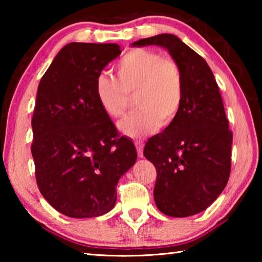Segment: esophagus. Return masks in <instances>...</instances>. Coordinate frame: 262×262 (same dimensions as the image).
I'll return each instance as SVG.
<instances>
[{"mask_svg":"<svg viewBox=\"0 0 262 262\" xmlns=\"http://www.w3.org/2000/svg\"><path fill=\"white\" fill-rule=\"evenodd\" d=\"M135 147L137 150V156H139V158H143V143L142 142H135Z\"/></svg>","mask_w":262,"mask_h":262,"instance_id":"34e87169","label":"esophagus"}]
</instances>
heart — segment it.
Here are the masks:
<instances>
[{
  "instance_id": "heart-1",
  "label": "heart",
  "mask_w": 262,
  "mask_h": 262,
  "mask_svg": "<svg viewBox=\"0 0 262 262\" xmlns=\"http://www.w3.org/2000/svg\"><path fill=\"white\" fill-rule=\"evenodd\" d=\"M118 78L100 73L96 96L100 107L112 119L125 115L132 98L139 110L120 123L123 134L141 139L168 125L179 113L184 99V79L179 64L168 56L145 48L123 55L115 66Z\"/></svg>"
}]
</instances>
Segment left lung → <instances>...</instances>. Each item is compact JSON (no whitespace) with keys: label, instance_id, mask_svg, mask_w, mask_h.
Here are the masks:
<instances>
[{"label":"left lung","instance_id":"left-lung-1","mask_svg":"<svg viewBox=\"0 0 262 262\" xmlns=\"http://www.w3.org/2000/svg\"><path fill=\"white\" fill-rule=\"evenodd\" d=\"M151 45L168 52L184 79L179 113L144 147V157L157 171L154 199L164 215L193 216L206 210L228 184L232 133L206 60L174 34L162 33L132 43Z\"/></svg>","mask_w":262,"mask_h":262}]
</instances>
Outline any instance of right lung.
<instances>
[{
    "mask_svg": "<svg viewBox=\"0 0 262 262\" xmlns=\"http://www.w3.org/2000/svg\"><path fill=\"white\" fill-rule=\"evenodd\" d=\"M121 54L118 43L70 42L43 74L32 118L31 150L39 190L73 219L113 209L117 186L134 165L136 149L118 137L96 96V78Z\"/></svg>",
    "mask_w": 262,
    "mask_h": 262,
    "instance_id": "1",
    "label": "right lung"
}]
</instances>
